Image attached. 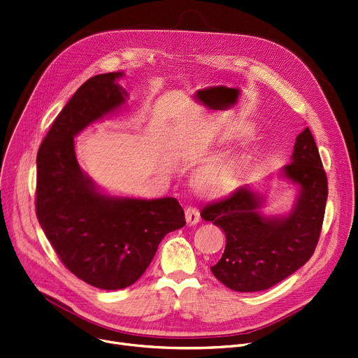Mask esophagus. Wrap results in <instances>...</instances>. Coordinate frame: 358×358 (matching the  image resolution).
<instances>
[{
  "label": "esophagus",
  "instance_id": "obj_1",
  "mask_svg": "<svg viewBox=\"0 0 358 358\" xmlns=\"http://www.w3.org/2000/svg\"><path fill=\"white\" fill-rule=\"evenodd\" d=\"M185 217H186L187 225H196L201 221V215H199L198 208L187 206L185 209Z\"/></svg>",
  "mask_w": 358,
  "mask_h": 358
}]
</instances>
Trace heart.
Masks as SVG:
<instances>
[{
    "mask_svg": "<svg viewBox=\"0 0 358 358\" xmlns=\"http://www.w3.org/2000/svg\"><path fill=\"white\" fill-rule=\"evenodd\" d=\"M251 166V156L245 152L208 163L199 172L201 187L210 194H231L242 183Z\"/></svg>",
    "mask_w": 358,
    "mask_h": 358,
    "instance_id": "b5f03b06",
    "label": "heart"
}]
</instances>
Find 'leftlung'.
Returning a JSON list of instances; mask_svg holds the SVG:
<instances>
[{
	"mask_svg": "<svg viewBox=\"0 0 358 358\" xmlns=\"http://www.w3.org/2000/svg\"><path fill=\"white\" fill-rule=\"evenodd\" d=\"M280 175L298 186L295 203L285 216H265L259 210L265 198L250 185L206 203L201 212L205 221L225 232V251L210 271L234 291L268 289L299 269L315 251L328 183L308 127L296 136L291 163Z\"/></svg>",
	"mask_w": 358,
	"mask_h": 358,
	"instance_id": "left-lung-1",
	"label": "left lung"
}]
</instances>
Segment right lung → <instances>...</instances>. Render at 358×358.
<instances>
[{"mask_svg":"<svg viewBox=\"0 0 358 358\" xmlns=\"http://www.w3.org/2000/svg\"><path fill=\"white\" fill-rule=\"evenodd\" d=\"M123 73L89 78L51 124L37 153L36 213L64 266L100 288L122 289L139 280L164 235L185 227L175 198L104 195L80 169L74 136L126 103Z\"/></svg>","mask_w":358,"mask_h":358,"instance_id":"add662e5","label":"right lung"}]
</instances>
